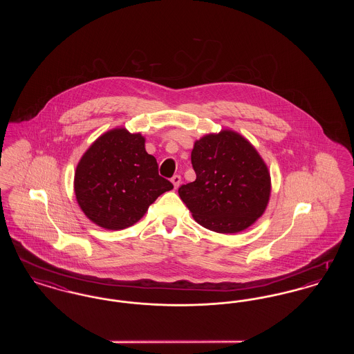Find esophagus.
Wrapping results in <instances>:
<instances>
[{
	"instance_id": "obj_1",
	"label": "esophagus",
	"mask_w": 354,
	"mask_h": 354,
	"mask_svg": "<svg viewBox=\"0 0 354 354\" xmlns=\"http://www.w3.org/2000/svg\"><path fill=\"white\" fill-rule=\"evenodd\" d=\"M171 182H172V185L175 188H178L179 185H180V182H182V178L179 176V175H174L172 178H171Z\"/></svg>"
}]
</instances>
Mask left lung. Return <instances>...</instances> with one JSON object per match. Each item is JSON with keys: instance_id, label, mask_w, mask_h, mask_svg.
I'll return each instance as SVG.
<instances>
[{"instance_id": "left-lung-1", "label": "left lung", "mask_w": 354, "mask_h": 354, "mask_svg": "<svg viewBox=\"0 0 354 354\" xmlns=\"http://www.w3.org/2000/svg\"><path fill=\"white\" fill-rule=\"evenodd\" d=\"M191 163L196 180L180 185L179 196L194 219L218 234L244 231L270 202V175L252 145L232 130L195 142Z\"/></svg>"}]
</instances>
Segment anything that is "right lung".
Segmentation results:
<instances>
[{
	"instance_id": "obj_1",
	"label": "right lung",
	"mask_w": 354,
	"mask_h": 354,
	"mask_svg": "<svg viewBox=\"0 0 354 354\" xmlns=\"http://www.w3.org/2000/svg\"><path fill=\"white\" fill-rule=\"evenodd\" d=\"M172 188L146 151L145 136L123 127L101 135L84 152L74 175L75 198L84 215L115 231L143 218L156 198Z\"/></svg>"
}]
</instances>
